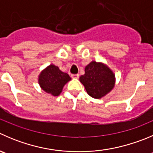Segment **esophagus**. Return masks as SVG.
Here are the masks:
<instances>
[{
    "label": "esophagus",
    "mask_w": 153,
    "mask_h": 153,
    "mask_svg": "<svg viewBox=\"0 0 153 153\" xmlns=\"http://www.w3.org/2000/svg\"><path fill=\"white\" fill-rule=\"evenodd\" d=\"M71 77L72 78H79V75L78 74H72V75H71Z\"/></svg>",
    "instance_id": "esophagus-1"
}]
</instances>
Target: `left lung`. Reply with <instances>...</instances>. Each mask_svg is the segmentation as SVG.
<instances>
[{
  "instance_id": "1",
  "label": "left lung",
  "mask_w": 153,
  "mask_h": 153,
  "mask_svg": "<svg viewBox=\"0 0 153 153\" xmlns=\"http://www.w3.org/2000/svg\"><path fill=\"white\" fill-rule=\"evenodd\" d=\"M84 72L80 81L91 97L100 99L114 87V74L106 65L92 61L86 66Z\"/></svg>"
}]
</instances>
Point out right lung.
Instances as JSON below:
<instances>
[{"instance_id":"1","label":"right lung","mask_w":153,"mask_h":153,"mask_svg":"<svg viewBox=\"0 0 153 153\" xmlns=\"http://www.w3.org/2000/svg\"><path fill=\"white\" fill-rule=\"evenodd\" d=\"M71 78L54 65H50L44 69L39 76V84L41 88L46 93L57 96L62 92L63 87L70 81Z\"/></svg>"}]
</instances>
